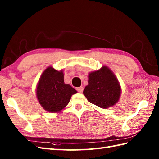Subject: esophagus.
<instances>
[{
	"label": "esophagus",
	"mask_w": 159,
	"mask_h": 159,
	"mask_svg": "<svg viewBox=\"0 0 159 159\" xmlns=\"http://www.w3.org/2000/svg\"><path fill=\"white\" fill-rule=\"evenodd\" d=\"M76 90L78 91V92H82L83 91V87H77L76 88Z\"/></svg>",
	"instance_id": "1"
}]
</instances>
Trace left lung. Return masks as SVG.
<instances>
[{"label":"left lung","mask_w":159,"mask_h":159,"mask_svg":"<svg viewBox=\"0 0 159 159\" xmlns=\"http://www.w3.org/2000/svg\"><path fill=\"white\" fill-rule=\"evenodd\" d=\"M88 85L83 94L89 102L102 109L115 105L120 99L121 87L116 75L107 66L89 74Z\"/></svg>","instance_id":"obj_1"}]
</instances>
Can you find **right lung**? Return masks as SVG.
<instances>
[{"instance_id": "add662e5", "label": "right lung", "mask_w": 159, "mask_h": 159, "mask_svg": "<svg viewBox=\"0 0 159 159\" xmlns=\"http://www.w3.org/2000/svg\"><path fill=\"white\" fill-rule=\"evenodd\" d=\"M76 93L75 89L64 83L63 71H57L51 66L43 71L36 89L39 104L50 113L60 112Z\"/></svg>"}]
</instances>
